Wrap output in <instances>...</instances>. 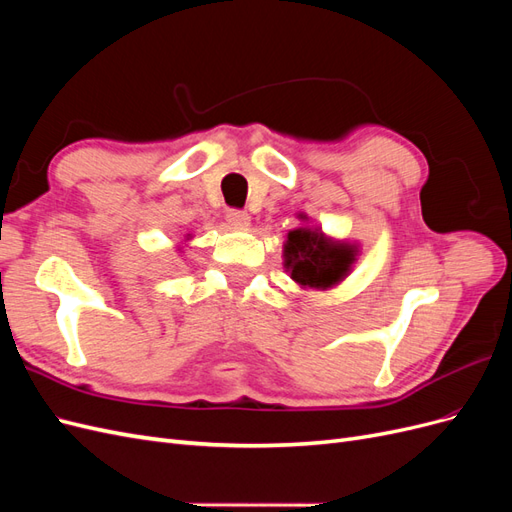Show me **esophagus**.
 Masks as SVG:
<instances>
[{
    "mask_svg": "<svg viewBox=\"0 0 512 512\" xmlns=\"http://www.w3.org/2000/svg\"><path fill=\"white\" fill-rule=\"evenodd\" d=\"M226 222L232 228H247V226H250V215H247L245 211L232 209V211L226 213Z\"/></svg>",
    "mask_w": 512,
    "mask_h": 512,
    "instance_id": "34e87169",
    "label": "esophagus"
}]
</instances>
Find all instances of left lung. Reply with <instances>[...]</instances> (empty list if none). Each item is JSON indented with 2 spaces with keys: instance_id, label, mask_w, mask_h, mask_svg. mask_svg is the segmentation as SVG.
<instances>
[{
  "instance_id": "1",
  "label": "left lung",
  "mask_w": 512,
  "mask_h": 512,
  "mask_svg": "<svg viewBox=\"0 0 512 512\" xmlns=\"http://www.w3.org/2000/svg\"><path fill=\"white\" fill-rule=\"evenodd\" d=\"M297 218L303 224L290 230L284 241V269L290 280L303 290H329L342 284L359 256V247L327 237L305 213Z\"/></svg>"
}]
</instances>
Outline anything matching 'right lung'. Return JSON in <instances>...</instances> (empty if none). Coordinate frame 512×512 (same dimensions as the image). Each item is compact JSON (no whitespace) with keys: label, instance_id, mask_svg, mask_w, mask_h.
<instances>
[{"label":"right lung","instance_id":"right-lung-1","mask_svg":"<svg viewBox=\"0 0 512 512\" xmlns=\"http://www.w3.org/2000/svg\"><path fill=\"white\" fill-rule=\"evenodd\" d=\"M192 241V235H185V243ZM179 250H183V245H179Z\"/></svg>","mask_w":512,"mask_h":512}]
</instances>
